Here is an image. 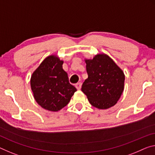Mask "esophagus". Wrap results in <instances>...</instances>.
Wrapping results in <instances>:
<instances>
[{"instance_id":"1","label":"esophagus","mask_w":155,"mask_h":155,"mask_svg":"<svg viewBox=\"0 0 155 155\" xmlns=\"http://www.w3.org/2000/svg\"><path fill=\"white\" fill-rule=\"evenodd\" d=\"M81 85H82V83L79 82V83H77V84L75 85V86H76V87H77V90H80L81 87Z\"/></svg>"}]
</instances>
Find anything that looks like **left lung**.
Here are the masks:
<instances>
[{"mask_svg": "<svg viewBox=\"0 0 155 155\" xmlns=\"http://www.w3.org/2000/svg\"><path fill=\"white\" fill-rule=\"evenodd\" d=\"M85 61L88 77L81 90L90 104L102 110L114 106L124 89V72L105 54H98L92 59Z\"/></svg>", "mask_w": 155, "mask_h": 155, "instance_id": "left-lung-1", "label": "left lung"}]
</instances>
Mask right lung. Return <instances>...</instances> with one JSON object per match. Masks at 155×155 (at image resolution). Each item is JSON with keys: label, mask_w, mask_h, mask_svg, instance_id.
Masks as SVG:
<instances>
[{"label": "right lung", "mask_w": 155, "mask_h": 155, "mask_svg": "<svg viewBox=\"0 0 155 155\" xmlns=\"http://www.w3.org/2000/svg\"><path fill=\"white\" fill-rule=\"evenodd\" d=\"M63 61L56 55L45 58L30 79L34 99L43 108L57 112L66 106L77 91L63 69Z\"/></svg>", "instance_id": "add662e5"}]
</instances>
